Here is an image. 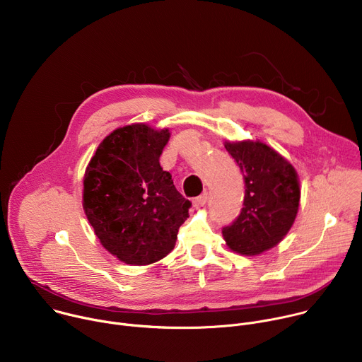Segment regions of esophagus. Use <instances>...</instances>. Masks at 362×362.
<instances>
[{
    "label": "esophagus",
    "mask_w": 362,
    "mask_h": 362,
    "mask_svg": "<svg viewBox=\"0 0 362 362\" xmlns=\"http://www.w3.org/2000/svg\"><path fill=\"white\" fill-rule=\"evenodd\" d=\"M206 202H208V193H203V194H200V196L194 197V200H193V206H194L196 209H199V208H202V206H204V204H206Z\"/></svg>",
    "instance_id": "1"
}]
</instances>
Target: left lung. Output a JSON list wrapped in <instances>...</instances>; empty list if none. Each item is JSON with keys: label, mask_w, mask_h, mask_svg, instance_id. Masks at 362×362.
Returning a JSON list of instances; mask_svg holds the SVG:
<instances>
[{"label": "left lung", "mask_w": 362, "mask_h": 362, "mask_svg": "<svg viewBox=\"0 0 362 362\" xmlns=\"http://www.w3.org/2000/svg\"><path fill=\"white\" fill-rule=\"evenodd\" d=\"M245 179L243 208L222 229L229 249L255 256L276 246L292 228L299 208V180L293 166L259 140L225 141Z\"/></svg>", "instance_id": "obj_1"}]
</instances>
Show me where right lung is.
I'll return each instance as SVG.
<instances>
[{
    "instance_id": "obj_1",
    "label": "right lung",
    "mask_w": 362,
    "mask_h": 362,
    "mask_svg": "<svg viewBox=\"0 0 362 362\" xmlns=\"http://www.w3.org/2000/svg\"><path fill=\"white\" fill-rule=\"evenodd\" d=\"M169 129L134 123L103 140L84 173L83 208L100 243L129 265L158 262L175 247L190 202L159 163Z\"/></svg>"
}]
</instances>
